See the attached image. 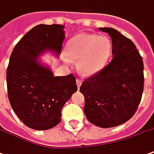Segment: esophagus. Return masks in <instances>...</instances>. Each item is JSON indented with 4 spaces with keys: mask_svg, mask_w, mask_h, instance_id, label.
I'll return each mask as SVG.
<instances>
[{
    "mask_svg": "<svg viewBox=\"0 0 154 154\" xmlns=\"http://www.w3.org/2000/svg\"><path fill=\"white\" fill-rule=\"evenodd\" d=\"M82 80H80V79H77V88H80V86L82 85Z\"/></svg>",
    "mask_w": 154,
    "mask_h": 154,
    "instance_id": "esophagus-1",
    "label": "esophagus"
}]
</instances>
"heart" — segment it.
I'll use <instances>...</instances> for the list:
<instances>
[{
    "instance_id": "heart-1",
    "label": "heart",
    "mask_w": 154,
    "mask_h": 154,
    "mask_svg": "<svg viewBox=\"0 0 154 154\" xmlns=\"http://www.w3.org/2000/svg\"><path fill=\"white\" fill-rule=\"evenodd\" d=\"M112 51L107 36L82 33L72 38L66 45V55L72 61H78V71L85 76L99 72L105 66Z\"/></svg>"
}]
</instances>
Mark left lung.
<instances>
[{"mask_svg":"<svg viewBox=\"0 0 154 154\" xmlns=\"http://www.w3.org/2000/svg\"><path fill=\"white\" fill-rule=\"evenodd\" d=\"M112 38V60L82 83L84 113L94 125L109 128L134 116L143 93V61L134 43L111 28H99Z\"/></svg>","mask_w":154,"mask_h":154,"instance_id":"left-lung-1","label":"left lung"}]
</instances>
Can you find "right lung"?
Segmentation results:
<instances>
[{"label":"right lung","instance_id":"add662e5","mask_svg":"<svg viewBox=\"0 0 154 154\" xmlns=\"http://www.w3.org/2000/svg\"><path fill=\"white\" fill-rule=\"evenodd\" d=\"M64 27L35 26L20 39L10 56L7 70L9 102L20 120L32 129L44 131L58 125L64 104L77 90L72 74L54 77L51 68L38 59L46 51L60 54Z\"/></svg>","mask_w":154,"mask_h":154}]
</instances>
